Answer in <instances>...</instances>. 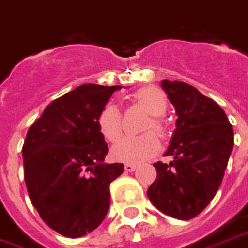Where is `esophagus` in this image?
I'll use <instances>...</instances> for the list:
<instances>
[{
	"instance_id": "1",
	"label": "esophagus",
	"mask_w": 248,
	"mask_h": 248,
	"mask_svg": "<svg viewBox=\"0 0 248 248\" xmlns=\"http://www.w3.org/2000/svg\"><path fill=\"white\" fill-rule=\"evenodd\" d=\"M135 168H137V164H133V163H126L124 164V170L126 172H133V170H135Z\"/></svg>"
}]
</instances>
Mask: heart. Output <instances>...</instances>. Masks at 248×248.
<instances>
[{
  "instance_id": "heart-1",
  "label": "heart",
  "mask_w": 248,
  "mask_h": 248,
  "mask_svg": "<svg viewBox=\"0 0 248 248\" xmlns=\"http://www.w3.org/2000/svg\"><path fill=\"white\" fill-rule=\"evenodd\" d=\"M134 102L147 111L150 119L143 126V134L140 137L124 138L115 144L111 150V157L117 161L124 163H139L154 156L159 148L160 138H164L167 134L166 124L161 115L166 114L168 108V101L164 92L156 87L140 88L134 93ZM97 126L102 138L110 143L117 142L122 135V118L117 106L113 104H106L98 113ZM155 131V133H152Z\"/></svg>"
}]
</instances>
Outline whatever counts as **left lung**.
<instances>
[{"label": "left lung", "mask_w": 248, "mask_h": 248, "mask_svg": "<svg viewBox=\"0 0 248 248\" xmlns=\"http://www.w3.org/2000/svg\"><path fill=\"white\" fill-rule=\"evenodd\" d=\"M161 87L177 114L166 152L173 160L154 164L157 176L147 196L160 212L186 221L199 216L217 193L234 133L221 106L194 87L170 80H163Z\"/></svg>", "instance_id": "8db88e82"}]
</instances>
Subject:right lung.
<instances>
[{
    "instance_id": "obj_1",
    "label": "right lung",
    "mask_w": 248,
    "mask_h": 248,
    "mask_svg": "<svg viewBox=\"0 0 248 248\" xmlns=\"http://www.w3.org/2000/svg\"><path fill=\"white\" fill-rule=\"evenodd\" d=\"M122 87L84 84L49 104L22 147L31 203L52 230L68 238L93 232L110 206V183L124 164H105L109 148L97 117Z\"/></svg>"
}]
</instances>
